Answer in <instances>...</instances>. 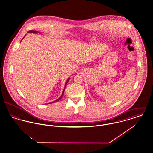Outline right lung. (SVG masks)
I'll list each match as a JSON object with an SVG mask.
<instances>
[{"label":"right lung","mask_w":153,"mask_h":153,"mask_svg":"<svg viewBox=\"0 0 153 153\" xmlns=\"http://www.w3.org/2000/svg\"><path fill=\"white\" fill-rule=\"evenodd\" d=\"M29 32H30V33H36V31H32V30L30 31ZM69 79H68V80L66 81V82L65 83V88H64V91H63V92H62V94L61 96H60V97H59V98H58V99H57L56 100H55V101H54V102H50V103H53V102H58V101H59V100L61 99V97H62V96H63V95H64V91H65V89L66 85V84L68 83V82L69 81Z\"/></svg>","instance_id":"1"}]
</instances>
